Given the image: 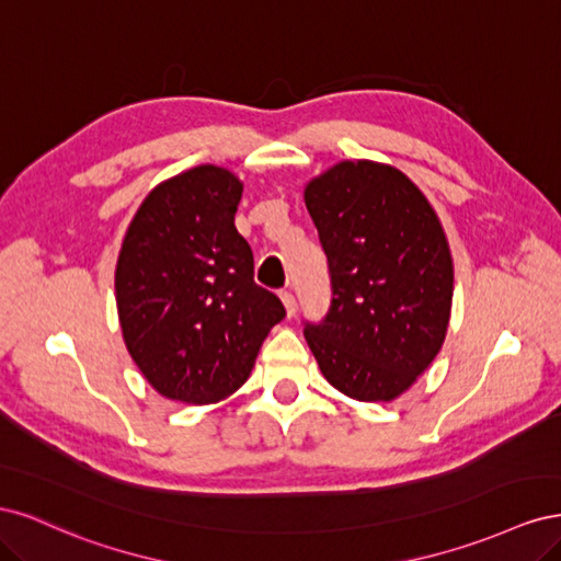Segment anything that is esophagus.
Wrapping results in <instances>:
<instances>
[{"mask_svg": "<svg viewBox=\"0 0 561 561\" xmlns=\"http://www.w3.org/2000/svg\"><path fill=\"white\" fill-rule=\"evenodd\" d=\"M280 299H283V304H285V311H287V316H295V311H297L295 295H293L290 290H283V293H280Z\"/></svg>", "mask_w": 561, "mask_h": 561, "instance_id": "1", "label": "esophagus"}]
</instances>
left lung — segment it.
<instances>
[{"instance_id":"obj_1","label":"left lung","mask_w":561,"mask_h":561,"mask_svg":"<svg viewBox=\"0 0 561 561\" xmlns=\"http://www.w3.org/2000/svg\"><path fill=\"white\" fill-rule=\"evenodd\" d=\"M328 254L332 301L304 322L318 367L360 402H390L443 348L454 264L443 225L398 168L342 161L304 190Z\"/></svg>"}]
</instances>
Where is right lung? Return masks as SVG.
<instances>
[{"label": "right lung", "instance_id": "obj_1", "mask_svg": "<svg viewBox=\"0 0 561 561\" xmlns=\"http://www.w3.org/2000/svg\"><path fill=\"white\" fill-rule=\"evenodd\" d=\"M243 182L196 165L149 192L118 252L114 287L124 342L163 398L213 404L239 390L280 299L254 283L233 215Z\"/></svg>", "mask_w": 561, "mask_h": 561}]
</instances>
